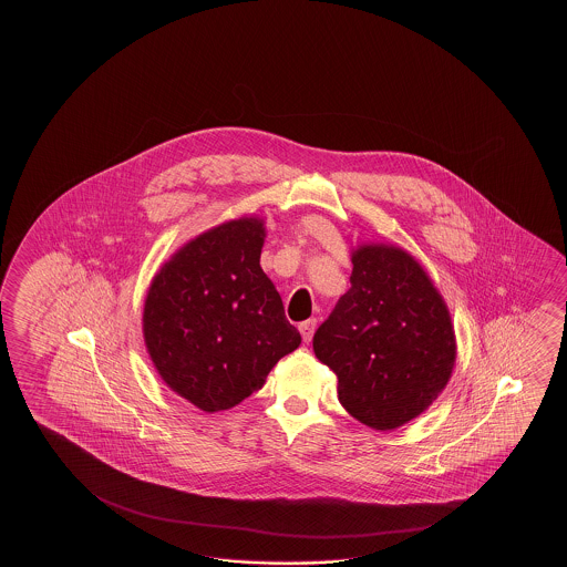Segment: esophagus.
I'll return each mask as SVG.
<instances>
[{"label":"esophagus","instance_id":"esophagus-1","mask_svg":"<svg viewBox=\"0 0 567 567\" xmlns=\"http://www.w3.org/2000/svg\"><path fill=\"white\" fill-rule=\"evenodd\" d=\"M316 326H318V320L316 318H310V320H306V322H301L298 328H300L301 338H303V342H310L313 337V332H316Z\"/></svg>","mask_w":567,"mask_h":567}]
</instances>
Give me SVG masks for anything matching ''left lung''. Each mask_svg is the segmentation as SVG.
<instances>
[{
	"mask_svg": "<svg viewBox=\"0 0 567 567\" xmlns=\"http://www.w3.org/2000/svg\"><path fill=\"white\" fill-rule=\"evenodd\" d=\"M350 289L313 334L354 420L391 432L420 417L446 389L456 334L446 301L422 264L389 243L352 249Z\"/></svg>",
	"mask_w": 567,
	"mask_h": 567,
	"instance_id": "8db88e82",
	"label": "left lung"
}]
</instances>
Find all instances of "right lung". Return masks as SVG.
<instances>
[{"label":"right lung","mask_w":567,"mask_h":567,"mask_svg":"<svg viewBox=\"0 0 567 567\" xmlns=\"http://www.w3.org/2000/svg\"><path fill=\"white\" fill-rule=\"evenodd\" d=\"M266 233L254 215L225 220L184 243L147 289V354L162 381L205 413L239 405L300 347L259 266Z\"/></svg>","instance_id":"right-lung-1"}]
</instances>
